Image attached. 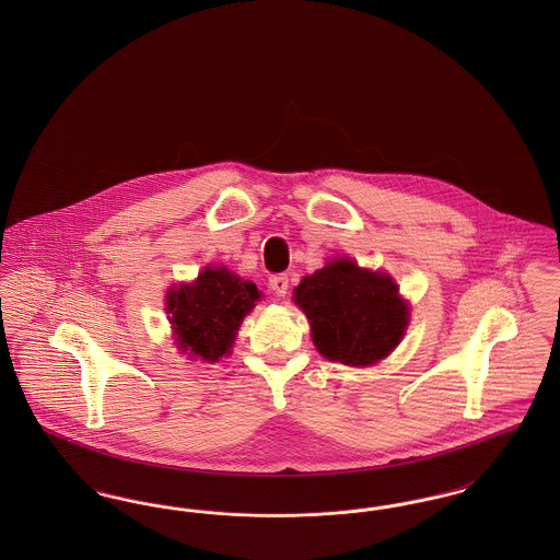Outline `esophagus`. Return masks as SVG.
I'll use <instances>...</instances> for the list:
<instances>
[{"label":"esophagus","mask_w":560,"mask_h":560,"mask_svg":"<svg viewBox=\"0 0 560 560\" xmlns=\"http://www.w3.org/2000/svg\"><path fill=\"white\" fill-rule=\"evenodd\" d=\"M268 288L277 295H285L288 288H290V277L288 275H275L268 279Z\"/></svg>","instance_id":"obj_1"}]
</instances>
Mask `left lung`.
I'll return each mask as SVG.
<instances>
[{"mask_svg": "<svg viewBox=\"0 0 560 560\" xmlns=\"http://www.w3.org/2000/svg\"><path fill=\"white\" fill-rule=\"evenodd\" d=\"M293 300L311 320L320 354L345 365H372L388 357L409 317L388 275L363 270L345 258L304 277Z\"/></svg>", "mask_w": 560, "mask_h": 560, "instance_id": "1", "label": "left lung"}]
</instances>
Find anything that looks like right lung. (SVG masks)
I'll return each instance as SVG.
<instances>
[{
    "mask_svg": "<svg viewBox=\"0 0 560 560\" xmlns=\"http://www.w3.org/2000/svg\"><path fill=\"white\" fill-rule=\"evenodd\" d=\"M260 298L252 281L226 268H206L195 283L167 292V313L185 350L215 363L226 354L243 317Z\"/></svg>",
    "mask_w": 560,
    "mask_h": 560,
    "instance_id": "right-lung-1",
    "label": "right lung"
}]
</instances>
